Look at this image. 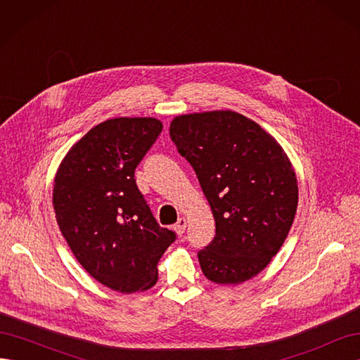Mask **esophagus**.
I'll use <instances>...</instances> for the list:
<instances>
[{"label":"esophagus","instance_id":"esophagus-1","mask_svg":"<svg viewBox=\"0 0 360 360\" xmlns=\"http://www.w3.org/2000/svg\"><path fill=\"white\" fill-rule=\"evenodd\" d=\"M184 230H186V219H184V217H180L177 224L174 225V231H176L179 236H183Z\"/></svg>","mask_w":360,"mask_h":360}]
</instances>
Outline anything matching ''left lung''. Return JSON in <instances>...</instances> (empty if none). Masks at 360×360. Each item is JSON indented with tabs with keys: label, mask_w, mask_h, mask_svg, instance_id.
Listing matches in <instances>:
<instances>
[{
	"label": "left lung",
	"mask_w": 360,
	"mask_h": 360,
	"mask_svg": "<svg viewBox=\"0 0 360 360\" xmlns=\"http://www.w3.org/2000/svg\"><path fill=\"white\" fill-rule=\"evenodd\" d=\"M169 136L213 212L216 234L198 250L216 284L258 275L288 236L297 210L296 174L284 150L252 120L233 111L180 115Z\"/></svg>",
	"instance_id": "1"
}]
</instances>
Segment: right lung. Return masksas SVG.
Listing matches in <instances>:
<instances>
[{
	"label": "right lung",
	"mask_w": 360,
	"mask_h": 360,
	"mask_svg": "<svg viewBox=\"0 0 360 360\" xmlns=\"http://www.w3.org/2000/svg\"><path fill=\"white\" fill-rule=\"evenodd\" d=\"M160 132L151 117L106 120L69 150L53 183V210L73 255L120 292L153 287L159 259L177 238L156 222L135 180Z\"/></svg>",
	"instance_id": "1"
}]
</instances>
